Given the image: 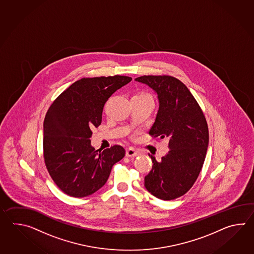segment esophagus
Masks as SVG:
<instances>
[{"mask_svg": "<svg viewBox=\"0 0 254 254\" xmlns=\"http://www.w3.org/2000/svg\"><path fill=\"white\" fill-rule=\"evenodd\" d=\"M140 154V152L138 151H136L133 148H129L127 151H126V156L127 157H136L138 156Z\"/></svg>", "mask_w": 254, "mask_h": 254, "instance_id": "34e87169", "label": "esophagus"}]
</instances>
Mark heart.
<instances>
[{"label": "heart", "instance_id": "obj_1", "mask_svg": "<svg viewBox=\"0 0 254 254\" xmlns=\"http://www.w3.org/2000/svg\"><path fill=\"white\" fill-rule=\"evenodd\" d=\"M139 96H144V97H151L150 95H148V94H145V93H141V94H140Z\"/></svg>", "mask_w": 254, "mask_h": 254}]
</instances>
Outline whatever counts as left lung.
I'll return each instance as SVG.
<instances>
[{
    "label": "left lung",
    "instance_id": "left-lung-1",
    "mask_svg": "<svg viewBox=\"0 0 254 254\" xmlns=\"http://www.w3.org/2000/svg\"><path fill=\"white\" fill-rule=\"evenodd\" d=\"M135 81L152 89L159 110L149 133L166 138L170 151L144 178L146 190L158 199L174 200L185 194L198 178L205 160L209 130L203 113L189 89L167 75H144Z\"/></svg>",
    "mask_w": 254,
    "mask_h": 254
}]
</instances>
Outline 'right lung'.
Masks as SVG:
<instances>
[{
  "label": "right lung",
  "instance_id": "obj_1",
  "mask_svg": "<svg viewBox=\"0 0 254 254\" xmlns=\"http://www.w3.org/2000/svg\"><path fill=\"white\" fill-rule=\"evenodd\" d=\"M131 81L128 76L82 78L49 108L43 122V157L54 183L75 198L92 194L108 180L125 155L114 145L103 151L91 144L92 129L102 123L103 106L113 93Z\"/></svg>",
  "mask_w": 254,
  "mask_h": 254
}]
</instances>
